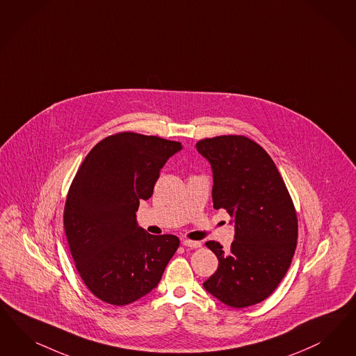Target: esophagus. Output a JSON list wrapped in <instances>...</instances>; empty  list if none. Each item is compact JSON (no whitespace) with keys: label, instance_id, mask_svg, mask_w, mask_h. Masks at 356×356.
Segmentation results:
<instances>
[{"label":"esophagus","instance_id":"obj_1","mask_svg":"<svg viewBox=\"0 0 356 356\" xmlns=\"http://www.w3.org/2000/svg\"><path fill=\"white\" fill-rule=\"evenodd\" d=\"M182 243H184V246H186V248H191V249H196V248L202 246V242L191 241V240H184Z\"/></svg>","mask_w":356,"mask_h":356}]
</instances>
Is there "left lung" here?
<instances>
[{"mask_svg": "<svg viewBox=\"0 0 356 356\" xmlns=\"http://www.w3.org/2000/svg\"><path fill=\"white\" fill-rule=\"evenodd\" d=\"M213 172V208L234 218V241H216L218 271L203 283L232 308L268 298L287 274L298 245V216L286 184L267 152L246 136L224 135L196 143Z\"/></svg>", "mask_w": 356, "mask_h": 356, "instance_id": "left-lung-1", "label": "left lung"}]
</instances>
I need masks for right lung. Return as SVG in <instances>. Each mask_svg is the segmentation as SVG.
Listing matches in <instances>:
<instances>
[{"label":"right lung","mask_w":356,"mask_h":356,"mask_svg":"<svg viewBox=\"0 0 356 356\" xmlns=\"http://www.w3.org/2000/svg\"><path fill=\"white\" fill-rule=\"evenodd\" d=\"M181 149L178 141L120 132L99 141L81 163L69 187L64 228L81 279L104 302L127 305L149 293L177 252L179 238L147 233L136 211Z\"/></svg>","instance_id":"obj_1"}]
</instances>
